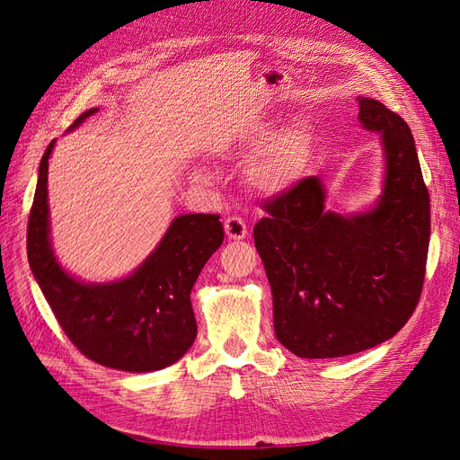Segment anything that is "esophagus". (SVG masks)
<instances>
[{
    "label": "esophagus",
    "mask_w": 460,
    "mask_h": 460,
    "mask_svg": "<svg viewBox=\"0 0 460 460\" xmlns=\"http://www.w3.org/2000/svg\"><path fill=\"white\" fill-rule=\"evenodd\" d=\"M225 230H226V235L230 240H235L240 242L243 240L247 235V226L245 222L240 218V217H230L225 220Z\"/></svg>",
    "instance_id": "1"
}]
</instances>
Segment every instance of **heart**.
Returning <instances> with one entry per match:
<instances>
[{
  "instance_id": "heart-1",
  "label": "heart",
  "mask_w": 460,
  "mask_h": 460,
  "mask_svg": "<svg viewBox=\"0 0 460 460\" xmlns=\"http://www.w3.org/2000/svg\"><path fill=\"white\" fill-rule=\"evenodd\" d=\"M269 135L270 127L267 122H255L238 137V147L255 149L263 144L262 146L260 145L261 147L257 151L249 172L261 190L278 193L297 182L311 157L313 132L305 120H294L274 132L270 138ZM193 178L199 182H207L211 174L203 166H196Z\"/></svg>"
}]
</instances>
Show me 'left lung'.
Instances as JSON below:
<instances>
[{
	"mask_svg": "<svg viewBox=\"0 0 460 460\" xmlns=\"http://www.w3.org/2000/svg\"><path fill=\"white\" fill-rule=\"evenodd\" d=\"M358 122L384 149L382 193L367 211H326L318 176L264 205L255 247L272 289L276 338L301 358L370 349L405 326L424 284L429 196L409 124L358 97Z\"/></svg>",
	"mask_w": 460,
	"mask_h": 460,
	"instance_id": "obj_1",
	"label": "left lung"
}]
</instances>
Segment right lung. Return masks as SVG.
Returning <instances> with one entry per match:
<instances>
[{
	"mask_svg": "<svg viewBox=\"0 0 460 460\" xmlns=\"http://www.w3.org/2000/svg\"><path fill=\"white\" fill-rule=\"evenodd\" d=\"M97 107L82 113L78 128ZM40 161L26 232V252L46 301L80 353L124 372H153L182 358L196 341L190 294L201 269L225 240L218 215H180L132 274L113 282H82L55 257L49 230L48 166Z\"/></svg>",
	"mask_w": 460,
	"mask_h": 460,
	"instance_id": "obj_1",
	"label": "right lung"
}]
</instances>
